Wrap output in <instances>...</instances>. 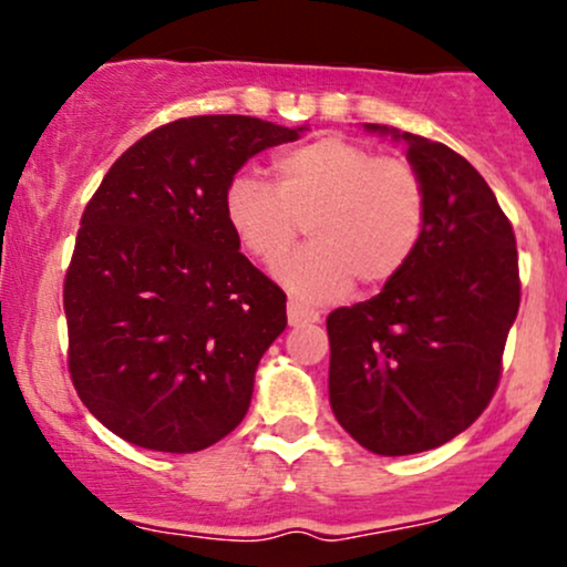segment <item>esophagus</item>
<instances>
[{
  "label": "esophagus",
  "mask_w": 567,
  "mask_h": 567,
  "mask_svg": "<svg viewBox=\"0 0 567 567\" xmlns=\"http://www.w3.org/2000/svg\"><path fill=\"white\" fill-rule=\"evenodd\" d=\"M288 322L290 324H306V322H320V311L309 309L301 301H288Z\"/></svg>",
  "instance_id": "1"
}]
</instances>
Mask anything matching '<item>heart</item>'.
<instances>
[{"label": "heart", "mask_w": 567, "mask_h": 567, "mask_svg": "<svg viewBox=\"0 0 567 567\" xmlns=\"http://www.w3.org/2000/svg\"><path fill=\"white\" fill-rule=\"evenodd\" d=\"M224 213L250 258L275 264L307 224L312 243L279 262L277 279L309 301L341 296L354 277L381 288L405 269L426 226V186L413 162L322 135L275 159V188L237 175Z\"/></svg>", "instance_id": "heart-1"}]
</instances>
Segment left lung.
<instances>
[{
  "label": "left lung",
  "mask_w": 567,
  "mask_h": 567,
  "mask_svg": "<svg viewBox=\"0 0 567 567\" xmlns=\"http://www.w3.org/2000/svg\"><path fill=\"white\" fill-rule=\"evenodd\" d=\"M426 186L405 269L370 301L330 311V408L368 451L445 445L491 405L519 309L517 243L485 178L445 143L396 133Z\"/></svg>",
  "instance_id": "left-lung-1"
}]
</instances>
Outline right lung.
I'll return each mask as SVG.
<instances>
[{"label":"right lung","mask_w":567,"mask_h":567,"mask_svg":"<svg viewBox=\"0 0 567 567\" xmlns=\"http://www.w3.org/2000/svg\"><path fill=\"white\" fill-rule=\"evenodd\" d=\"M303 130L243 114L167 122L87 202L63 282L69 373L116 437L194 453L245 419L288 298L239 252L224 197L247 159Z\"/></svg>","instance_id":"right-lung-1"}]
</instances>
